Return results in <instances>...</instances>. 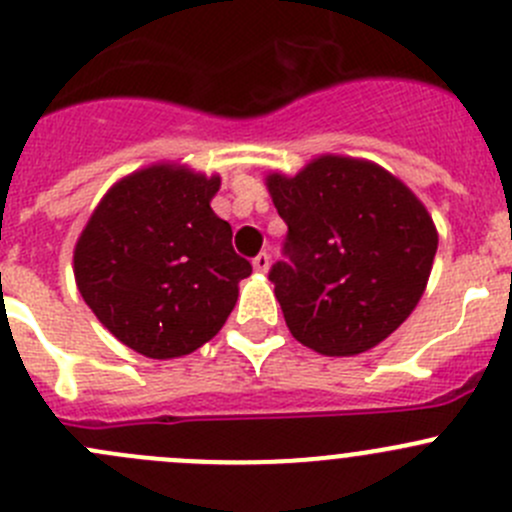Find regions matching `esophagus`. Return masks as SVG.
I'll use <instances>...</instances> for the list:
<instances>
[{
	"instance_id": "34e87169",
	"label": "esophagus",
	"mask_w": 512,
	"mask_h": 512,
	"mask_svg": "<svg viewBox=\"0 0 512 512\" xmlns=\"http://www.w3.org/2000/svg\"><path fill=\"white\" fill-rule=\"evenodd\" d=\"M252 267H255L257 272H267L270 270V255H267V252H260V255L252 260Z\"/></svg>"
}]
</instances>
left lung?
Masks as SVG:
<instances>
[{
	"mask_svg": "<svg viewBox=\"0 0 512 512\" xmlns=\"http://www.w3.org/2000/svg\"><path fill=\"white\" fill-rule=\"evenodd\" d=\"M267 190L287 225L270 280L292 337L327 357L380 345L423 297L438 230L423 202L367 160L322 155Z\"/></svg>",
	"mask_w": 512,
	"mask_h": 512,
	"instance_id": "1",
	"label": "left lung"
}]
</instances>
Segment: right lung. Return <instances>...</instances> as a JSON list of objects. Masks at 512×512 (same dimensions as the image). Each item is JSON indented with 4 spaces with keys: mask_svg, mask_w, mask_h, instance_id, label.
<instances>
[{
    "mask_svg": "<svg viewBox=\"0 0 512 512\" xmlns=\"http://www.w3.org/2000/svg\"><path fill=\"white\" fill-rule=\"evenodd\" d=\"M220 177L152 165L119 180L74 247V280L89 310L152 360L195 352L217 335L252 272L212 212Z\"/></svg>",
    "mask_w": 512,
    "mask_h": 512,
    "instance_id": "1",
    "label": "right lung"
}]
</instances>
